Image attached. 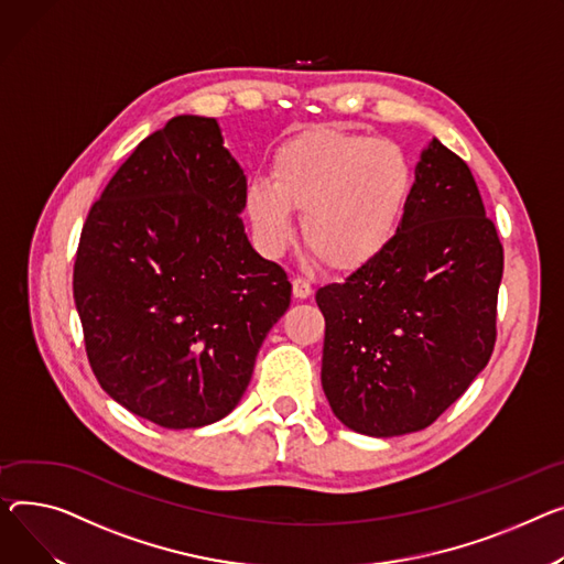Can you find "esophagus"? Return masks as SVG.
Instances as JSON below:
<instances>
[{
    "instance_id": "esophagus-1",
    "label": "esophagus",
    "mask_w": 564,
    "mask_h": 564,
    "mask_svg": "<svg viewBox=\"0 0 564 564\" xmlns=\"http://www.w3.org/2000/svg\"><path fill=\"white\" fill-rule=\"evenodd\" d=\"M292 294L296 296V299H308L311 294H313V285H311V281H306V279H294L292 281Z\"/></svg>"
}]
</instances>
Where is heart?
Masks as SVG:
<instances>
[{"mask_svg": "<svg viewBox=\"0 0 564 564\" xmlns=\"http://www.w3.org/2000/svg\"><path fill=\"white\" fill-rule=\"evenodd\" d=\"M415 193V167L397 142L340 129H308L285 140L272 183L247 185V215L270 253L294 240L292 210H304L302 236L333 272H356L397 240Z\"/></svg>", "mask_w": 564, "mask_h": 564, "instance_id": "heart-1", "label": "heart"}]
</instances>
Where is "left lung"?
Returning <instances> with one entry per match:
<instances>
[{
    "label": "left lung",
    "instance_id": "8db88e82",
    "mask_svg": "<svg viewBox=\"0 0 564 564\" xmlns=\"http://www.w3.org/2000/svg\"><path fill=\"white\" fill-rule=\"evenodd\" d=\"M503 245L467 163L433 138L386 253L317 290L322 388L356 433L431 426L490 360Z\"/></svg>",
    "mask_w": 564,
    "mask_h": 564
}]
</instances>
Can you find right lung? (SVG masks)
I'll return each instance as SVG.
<instances>
[{
    "instance_id": "add662e5",
    "label": "right lung",
    "mask_w": 564,
    "mask_h": 564,
    "mask_svg": "<svg viewBox=\"0 0 564 564\" xmlns=\"http://www.w3.org/2000/svg\"><path fill=\"white\" fill-rule=\"evenodd\" d=\"M245 197L217 122L178 116L133 149L82 229L72 290L93 373L163 429L227 417L290 306L285 270L247 240Z\"/></svg>"
}]
</instances>
